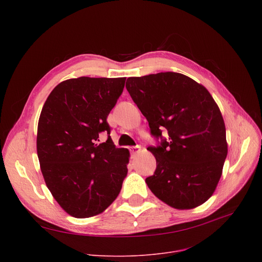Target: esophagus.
Wrapping results in <instances>:
<instances>
[{
	"label": "esophagus",
	"mask_w": 262,
	"mask_h": 262,
	"mask_svg": "<svg viewBox=\"0 0 262 262\" xmlns=\"http://www.w3.org/2000/svg\"><path fill=\"white\" fill-rule=\"evenodd\" d=\"M140 150V145H136V146H130L129 147V152H130V154L134 156V155H136L137 153H138Z\"/></svg>",
	"instance_id": "obj_1"
}]
</instances>
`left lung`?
I'll return each mask as SVG.
<instances>
[{"label": "left lung", "instance_id": "1", "mask_svg": "<svg viewBox=\"0 0 262 262\" xmlns=\"http://www.w3.org/2000/svg\"><path fill=\"white\" fill-rule=\"evenodd\" d=\"M126 89L160 143L148 146L156 170L145 183L162 202L191 209L207 201L227 156L221 112L204 86L175 72L129 77ZM166 128L168 137L162 130Z\"/></svg>", "mask_w": 262, "mask_h": 262}]
</instances>
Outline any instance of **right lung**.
Segmentation results:
<instances>
[{
    "label": "right lung",
    "instance_id": "add662e5",
    "mask_svg": "<svg viewBox=\"0 0 262 262\" xmlns=\"http://www.w3.org/2000/svg\"><path fill=\"white\" fill-rule=\"evenodd\" d=\"M125 79H67L53 89L41 110L37 133L41 172L54 199L74 217L103 212L127 175L129 152L116 147L107 123ZM103 131L108 138L100 143Z\"/></svg>",
    "mask_w": 262,
    "mask_h": 262
}]
</instances>
